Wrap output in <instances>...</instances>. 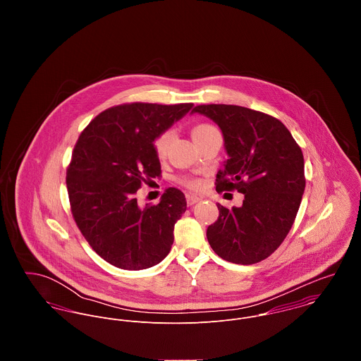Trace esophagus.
I'll return each mask as SVG.
<instances>
[{"label":"esophagus","mask_w":361,"mask_h":361,"mask_svg":"<svg viewBox=\"0 0 361 361\" xmlns=\"http://www.w3.org/2000/svg\"><path fill=\"white\" fill-rule=\"evenodd\" d=\"M202 199L199 197V196H195V195H188L186 196V203H188V206H193V204H196L197 202H200Z\"/></svg>","instance_id":"obj_1"}]
</instances>
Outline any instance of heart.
Returning a JSON list of instances; mask_svg holds the SVG:
<instances>
[{
    "label": "heart",
    "mask_w": 361,
    "mask_h": 361,
    "mask_svg": "<svg viewBox=\"0 0 361 361\" xmlns=\"http://www.w3.org/2000/svg\"><path fill=\"white\" fill-rule=\"evenodd\" d=\"M214 130H216L212 125H208V123H197L192 128L190 133H192V137L193 140L197 143H200L206 136H208L209 133H212ZM172 139H173V133L171 130H164L161 133H158L153 140V152H154L155 157L158 159H164L166 154H168V150H169V146L172 143ZM180 185L186 186L188 189H192V190H199L202 189L203 183L200 179L197 178H189V176H185V178H180L179 179Z\"/></svg>",
    "instance_id": "heart-1"
}]
</instances>
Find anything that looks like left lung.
I'll list each match as a JSON object with an SVG mask.
<instances>
[{
	"label": "left lung",
	"instance_id": "1",
	"mask_svg": "<svg viewBox=\"0 0 361 361\" xmlns=\"http://www.w3.org/2000/svg\"><path fill=\"white\" fill-rule=\"evenodd\" d=\"M193 112L211 118L224 135L229 159L216 173V192L245 195L239 208L216 204L208 243L229 262H259L281 246L299 211L306 188L302 149L268 114L228 104H203Z\"/></svg>",
	"mask_w": 361,
	"mask_h": 361
}]
</instances>
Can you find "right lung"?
I'll list each match as a JSON object with an SVG mask.
<instances>
[{"label":"right lung","mask_w":361,"mask_h":361,"mask_svg":"<svg viewBox=\"0 0 361 361\" xmlns=\"http://www.w3.org/2000/svg\"><path fill=\"white\" fill-rule=\"evenodd\" d=\"M192 103H126L99 114L80 133L66 168L72 216L92 249L122 269H146L168 256L185 195L168 188L158 204L139 207L136 192L161 178L155 136Z\"/></svg>","instance_id":"1"}]
</instances>
